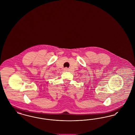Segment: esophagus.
<instances>
[{
    "label": "esophagus",
    "mask_w": 135,
    "mask_h": 135,
    "mask_svg": "<svg viewBox=\"0 0 135 135\" xmlns=\"http://www.w3.org/2000/svg\"><path fill=\"white\" fill-rule=\"evenodd\" d=\"M64 70L66 71H68V68H65L64 69Z\"/></svg>",
    "instance_id": "1"
}]
</instances>
